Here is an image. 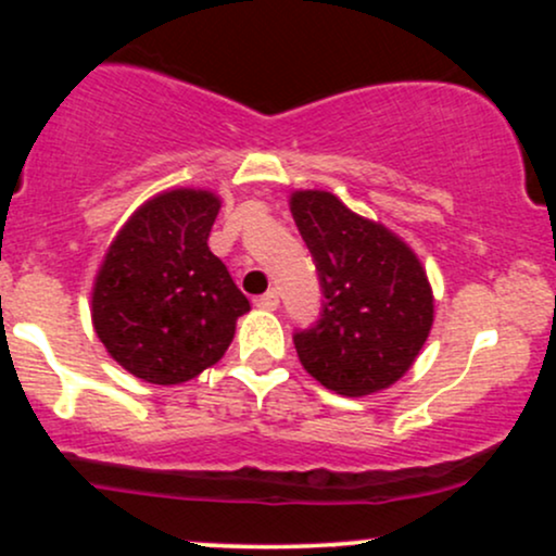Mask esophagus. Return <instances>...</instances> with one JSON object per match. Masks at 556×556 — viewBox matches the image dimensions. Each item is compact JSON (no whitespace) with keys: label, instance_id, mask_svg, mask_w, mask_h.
Returning a JSON list of instances; mask_svg holds the SVG:
<instances>
[{"label":"esophagus","instance_id":"esophagus-1","mask_svg":"<svg viewBox=\"0 0 556 556\" xmlns=\"http://www.w3.org/2000/svg\"><path fill=\"white\" fill-rule=\"evenodd\" d=\"M256 305H258V308H264V311L277 308V305H279L277 290H269V292H264V295H261V298H256Z\"/></svg>","mask_w":556,"mask_h":556}]
</instances>
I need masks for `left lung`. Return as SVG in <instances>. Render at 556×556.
<instances>
[{
    "mask_svg": "<svg viewBox=\"0 0 556 556\" xmlns=\"http://www.w3.org/2000/svg\"><path fill=\"white\" fill-rule=\"evenodd\" d=\"M290 212L324 295L314 327L292 334L300 363L344 397L392 387L433 324L431 285L418 256L327 190H295Z\"/></svg>",
    "mask_w": 556,
    "mask_h": 556,
    "instance_id": "8db88e82",
    "label": "left lung"
}]
</instances>
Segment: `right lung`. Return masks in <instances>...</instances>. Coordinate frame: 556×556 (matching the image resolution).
<instances>
[{
    "mask_svg": "<svg viewBox=\"0 0 556 556\" xmlns=\"http://www.w3.org/2000/svg\"><path fill=\"white\" fill-rule=\"evenodd\" d=\"M219 206L208 190L151 198L125 222L96 274V334L125 371L149 384H182L214 366L238 316L251 311L208 251Z\"/></svg>",
    "mask_w": 556,
    "mask_h": 556,
    "instance_id": "obj_1",
    "label": "right lung"
}]
</instances>
